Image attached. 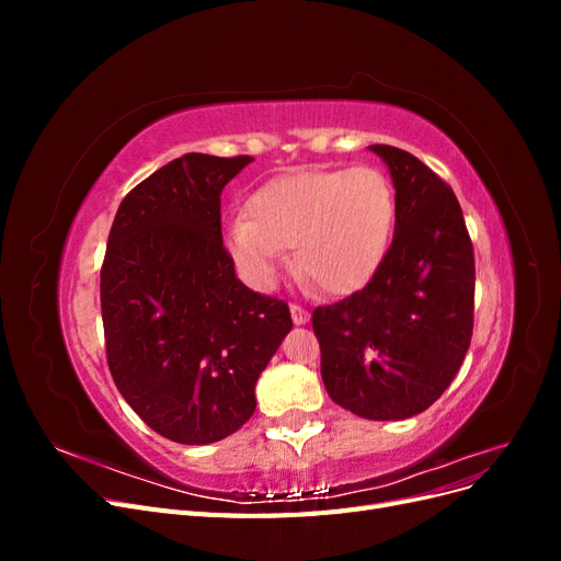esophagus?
<instances>
[{"label": "esophagus", "mask_w": 561, "mask_h": 561, "mask_svg": "<svg viewBox=\"0 0 561 561\" xmlns=\"http://www.w3.org/2000/svg\"><path fill=\"white\" fill-rule=\"evenodd\" d=\"M290 313H293V320H295V325H304V322H307L311 316H309V311L304 309V307H299V304H290Z\"/></svg>", "instance_id": "obj_1"}]
</instances>
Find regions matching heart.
<instances>
[{
	"label": "heart",
	"instance_id": "heart-1",
	"mask_svg": "<svg viewBox=\"0 0 561 561\" xmlns=\"http://www.w3.org/2000/svg\"><path fill=\"white\" fill-rule=\"evenodd\" d=\"M225 229V248L254 290H271L295 248V266L318 290H360L381 266L396 229V190L379 168L299 171L271 180Z\"/></svg>",
	"mask_w": 561,
	"mask_h": 561
}]
</instances>
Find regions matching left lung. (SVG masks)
<instances>
[{"instance_id": "left-lung-1", "label": "left lung", "mask_w": 561, "mask_h": 561, "mask_svg": "<svg viewBox=\"0 0 561 561\" xmlns=\"http://www.w3.org/2000/svg\"><path fill=\"white\" fill-rule=\"evenodd\" d=\"M369 149L393 178V243L363 290L311 320L330 398L363 419L400 421L428 410L466 358L474 254L451 186L410 151Z\"/></svg>"}]
</instances>
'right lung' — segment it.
Returning <instances> with one entry per match:
<instances>
[{
    "label": "right lung",
    "instance_id": "1",
    "mask_svg": "<svg viewBox=\"0 0 561 561\" xmlns=\"http://www.w3.org/2000/svg\"><path fill=\"white\" fill-rule=\"evenodd\" d=\"M252 157L184 154L126 194L100 268L118 393L151 431L210 445L252 416L254 383L293 330L283 299L236 278L222 190Z\"/></svg>",
    "mask_w": 561,
    "mask_h": 561
}]
</instances>
